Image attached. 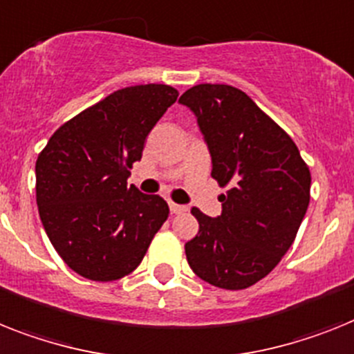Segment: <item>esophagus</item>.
Returning a JSON list of instances; mask_svg holds the SVG:
<instances>
[{"label":"esophagus","instance_id":"1","mask_svg":"<svg viewBox=\"0 0 354 354\" xmlns=\"http://www.w3.org/2000/svg\"><path fill=\"white\" fill-rule=\"evenodd\" d=\"M169 209H171V212L172 214H183V212H187V207L185 205H178V203H169Z\"/></svg>","mask_w":354,"mask_h":354}]
</instances>
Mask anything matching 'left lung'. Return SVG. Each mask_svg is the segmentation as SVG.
I'll return each instance as SVG.
<instances>
[{"instance_id":"8db88e82","label":"left lung","mask_w":354,"mask_h":354,"mask_svg":"<svg viewBox=\"0 0 354 354\" xmlns=\"http://www.w3.org/2000/svg\"><path fill=\"white\" fill-rule=\"evenodd\" d=\"M194 113L212 160V178L227 194L221 214L198 209L189 266L225 290H245L266 277L292 246L310 205L311 174L293 140L234 86L198 84L178 100Z\"/></svg>"}]
</instances>
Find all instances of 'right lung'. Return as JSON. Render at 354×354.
Listing matches in <instances>:
<instances>
[{"mask_svg":"<svg viewBox=\"0 0 354 354\" xmlns=\"http://www.w3.org/2000/svg\"><path fill=\"white\" fill-rule=\"evenodd\" d=\"M167 84L124 88L53 133L35 162L41 223L71 270L117 281L142 263L169 216L160 196L127 187L145 138L176 102Z\"/></svg>","mask_w":354,"mask_h":354,"instance_id":"right-lung-1","label":"right lung"}]
</instances>
